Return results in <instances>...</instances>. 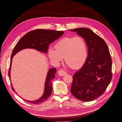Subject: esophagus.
<instances>
[{
	"instance_id": "obj_1",
	"label": "esophagus",
	"mask_w": 122,
	"mask_h": 122,
	"mask_svg": "<svg viewBox=\"0 0 122 122\" xmlns=\"http://www.w3.org/2000/svg\"><path fill=\"white\" fill-rule=\"evenodd\" d=\"M66 74H67V73H66V72L64 71V70H63L61 69V70H58V74L59 75H60V76H64V75H66Z\"/></svg>"
}]
</instances>
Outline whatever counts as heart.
I'll list each match as a JSON object with an SVG mask.
<instances>
[{
	"instance_id": "heart-1",
	"label": "heart",
	"mask_w": 122,
	"mask_h": 122,
	"mask_svg": "<svg viewBox=\"0 0 122 122\" xmlns=\"http://www.w3.org/2000/svg\"><path fill=\"white\" fill-rule=\"evenodd\" d=\"M55 49L50 48L48 55L54 63L58 64L63 57L67 64L74 69H78L86 62L87 48L86 41L81 36H66L55 43Z\"/></svg>"
}]
</instances>
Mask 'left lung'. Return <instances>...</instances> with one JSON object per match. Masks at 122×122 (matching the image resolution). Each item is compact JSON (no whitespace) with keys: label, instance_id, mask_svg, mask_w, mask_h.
Returning a JSON list of instances; mask_svg holds the SVG:
<instances>
[{"label":"left lung","instance_id":"1","mask_svg":"<svg viewBox=\"0 0 122 122\" xmlns=\"http://www.w3.org/2000/svg\"><path fill=\"white\" fill-rule=\"evenodd\" d=\"M71 30L83 38L88 47L86 62L73 76L71 92L79 100L93 101L104 93L112 80L111 55L105 42L91 29L79 28Z\"/></svg>","mask_w":122,"mask_h":122}]
</instances>
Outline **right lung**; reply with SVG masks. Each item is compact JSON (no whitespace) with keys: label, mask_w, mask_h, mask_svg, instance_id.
<instances>
[{"label":"right lung","mask_w":122,"mask_h":122,"mask_svg":"<svg viewBox=\"0 0 122 122\" xmlns=\"http://www.w3.org/2000/svg\"><path fill=\"white\" fill-rule=\"evenodd\" d=\"M64 32L62 31L36 29L26 34L17 43L16 46L14 48L12 55H11L10 65L8 72L10 81V71L12 58L14 55H15L19 51L25 48H33L41 51V52L46 53L50 44L61 37L64 34ZM56 71V69L54 68H51L49 70L46 77L44 93L41 97L35 101H28L23 99L24 100L31 104H39L46 101L52 93V87L51 81L53 79L55 78V74ZM11 86H12L13 91H15L12 86V83H11Z\"/></svg>","instance_id":"obj_1"}]
</instances>
